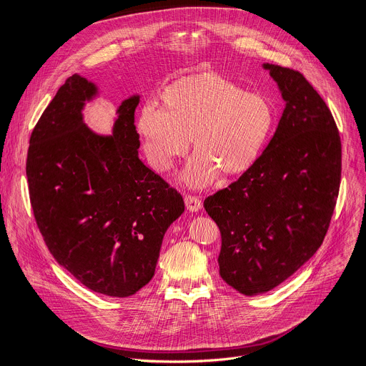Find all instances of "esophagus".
Segmentation results:
<instances>
[{"label": "esophagus", "instance_id": "esophagus-1", "mask_svg": "<svg viewBox=\"0 0 366 366\" xmlns=\"http://www.w3.org/2000/svg\"><path fill=\"white\" fill-rule=\"evenodd\" d=\"M184 199H185V205H187V208H188L189 212H198L199 208L202 207V201H201V198L197 197V195H189V194H187Z\"/></svg>", "mask_w": 366, "mask_h": 366}]
</instances>
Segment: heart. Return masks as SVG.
Masks as SVG:
<instances>
[{
	"mask_svg": "<svg viewBox=\"0 0 366 366\" xmlns=\"http://www.w3.org/2000/svg\"><path fill=\"white\" fill-rule=\"evenodd\" d=\"M162 102L164 110L146 104L136 122L147 161L156 171H169L192 139L197 154L182 179L194 188L212 184L219 171L224 175L247 171L275 123L267 95L247 92L217 74L174 82L164 91Z\"/></svg>",
	"mask_w": 366,
	"mask_h": 366,
	"instance_id": "1",
	"label": "heart"
}]
</instances>
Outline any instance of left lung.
<instances>
[{"instance_id":"obj_1","label":"left lung","mask_w":366,"mask_h":366,"mask_svg":"<svg viewBox=\"0 0 366 366\" xmlns=\"http://www.w3.org/2000/svg\"><path fill=\"white\" fill-rule=\"evenodd\" d=\"M285 109L256 162L204 199L219 226L220 277L244 295L267 292L317 252L342 175V143L325 99L298 71L264 64Z\"/></svg>"}]
</instances>
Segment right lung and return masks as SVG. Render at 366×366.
<instances>
[{
    "label": "right lung",
    "instance_id": "right-lung-1",
    "mask_svg": "<svg viewBox=\"0 0 366 366\" xmlns=\"http://www.w3.org/2000/svg\"><path fill=\"white\" fill-rule=\"evenodd\" d=\"M97 95L72 75L30 136L26 174L37 227L56 262L94 292L130 297L154 275L182 195L140 159L133 95L117 109L112 136L86 127L82 109Z\"/></svg>",
    "mask_w": 366,
    "mask_h": 366
}]
</instances>
